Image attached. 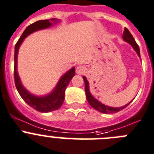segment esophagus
Returning <instances> with one entry per match:
<instances>
[{"mask_svg":"<svg viewBox=\"0 0 154 154\" xmlns=\"http://www.w3.org/2000/svg\"><path fill=\"white\" fill-rule=\"evenodd\" d=\"M86 67H84V66H78L77 67V70H76V72H77V74H80V75H82V74H84V73L86 72Z\"/></svg>","mask_w":154,"mask_h":154,"instance_id":"esophagus-1","label":"esophagus"}]
</instances>
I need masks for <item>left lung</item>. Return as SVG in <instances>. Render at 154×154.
<instances>
[{
    "label": "left lung",
    "instance_id": "left-lung-1",
    "mask_svg": "<svg viewBox=\"0 0 154 154\" xmlns=\"http://www.w3.org/2000/svg\"><path fill=\"white\" fill-rule=\"evenodd\" d=\"M122 38L123 40L126 42H128V44H130L131 45V47L133 48V49L136 51V53L137 54L139 57H140V48H139V46L137 45V44L136 43L135 40L134 38V37L132 36V35L131 34L130 32L128 31L127 28H125V31L123 32L122 35ZM141 60V59H140ZM83 79L84 80V83H85V92H86V97H87V100L88 101V103H90V106L94 109L97 110L100 112L102 113H105V114H111V113H116L118 112L121 111V110H122L123 109L126 107V106H128L133 100L128 103V104L125 105L123 106H121V107H111V106H106V105L103 104L101 102L99 101L98 100L95 98L93 97V95L91 94L90 91V84H89V82L87 80V77L85 76L83 77Z\"/></svg>",
    "mask_w": 154,
    "mask_h": 154
}]
</instances>
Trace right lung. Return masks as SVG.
Segmentation results:
<instances>
[{"label": "right lung", "instance_id": "obj_1", "mask_svg": "<svg viewBox=\"0 0 154 154\" xmlns=\"http://www.w3.org/2000/svg\"><path fill=\"white\" fill-rule=\"evenodd\" d=\"M61 22L58 19H50V20H38L34 23L31 24L26 27L24 30L23 33L15 45L14 50V80L15 85L18 93H20L23 100L34 109L41 112H50L57 110L59 109L63 104L64 100V93L65 90L68 86L69 83L75 75V67H73L70 70H67L65 74H63L60 77L59 80L57 83L54 88L49 93L43 96H36L30 93L28 90L24 87L21 82L20 77L17 71V57H18L19 48L21 44L26 38L30 34L33 33L38 30L45 29L50 28L52 26L56 25Z\"/></svg>", "mask_w": 154, "mask_h": 154}]
</instances>
